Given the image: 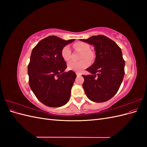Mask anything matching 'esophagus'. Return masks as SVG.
I'll use <instances>...</instances> for the list:
<instances>
[{
    "label": "esophagus",
    "mask_w": 147,
    "mask_h": 147,
    "mask_svg": "<svg viewBox=\"0 0 147 147\" xmlns=\"http://www.w3.org/2000/svg\"><path fill=\"white\" fill-rule=\"evenodd\" d=\"M76 74H77V77H80L81 75H82V74H81L80 73H78V72H77Z\"/></svg>",
    "instance_id": "1"
}]
</instances>
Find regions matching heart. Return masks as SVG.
Returning <instances> with one entry per match:
<instances>
[{"mask_svg":"<svg viewBox=\"0 0 147 147\" xmlns=\"http://www.w3.org/2000/svg\"><path fill=\"white\" fill-rule=\"evenodd\" d=\"M75 50L83 52L80 59L82 61L79 62L71 61L68 64L67 67L70 70L76 72H81L82 71L90 65V59H92L94 55L90 51L91 47L89 44L85 42H77L74 44ZM61 56L65 61H69L71 58V51L69 46H65L61 50Z\"/></svg>","mask_w":147,"mask_h":147,"instance_id":"obj_1","label":"heart"}]
</instances>
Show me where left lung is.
Masks as SVG:
<instances>
[{
  "mask_svg": "<svg viewBox=\"0 0 147 147\" xmlns=\"http://www.w3.org/2000/svg\"><path fill=\"white\" fill-rule=\"evenodd\" d=\"M80 40L94 45L96 51L94 64L86 69L91 74L82 75L84 91L93 102L107 101L116 94L124 78L125 61L121 48L102 35Z\"/></svg>",
  "mask_w": 147,
  "mask_h": 147,
  "instance_id": "obj_1",
  "label": "left lung"
}]
</instances>
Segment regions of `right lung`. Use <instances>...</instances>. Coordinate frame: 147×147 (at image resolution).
Instances as JSON below:
<instances>
[{
    "mask_svg": "<svg viewBox=\"0 0 147 147\" xmlns=\"http://www.w3.org/2000/svg\"><path fill=\"white\" fill-rule=\"evenodd\" d=\"M74 40L48 36L32 51L28 67L29 84L37 98L48 107L63 106L70 99L77 75L72 70L64 72L67 64L61 50Z\"/></svg>",
    "mask_w": 147,
    "mask_h": 147,
    "instance_id": "right-lung-1",
    "label": "right lung"
}]
</instances>
